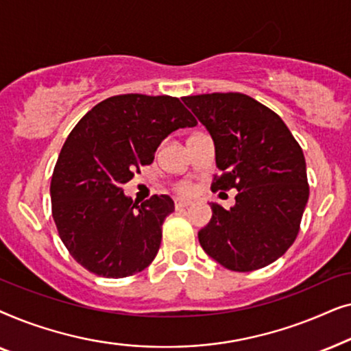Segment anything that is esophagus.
I'll use <instances>...</instances> for the list:
<instances>
[{
  "label": "esophagus",
  "mask_w": 351,
  "mask_h": 351,
  "mask_svg": "<svg viewBox=\"0 0 351 351\" xmlns=\"http://www.w3.org/2000/svg\"><path fill=\"white\" fill-rule=\"evenodd\" d=\"M190 204H191L190 201H186V199H176V201H174L176 209H184V208H189Z\"/></svg>",
  "instance_id": "obj_1"
}]
</instances>
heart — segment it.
Returning <instances> with one entry per match:
<instances>
[{
	"label": "heart",
	"instance_id": "b5f03b06",
	"mask_svg": "<svg viewBox=\"0 0 351 351\" xmlns=\"http://www.w3.org/2000/svg\"><path fill=\"white\" fill-rule=\"evenodd\" d=\"M176 191H177V193H179V195L190 196V195H193L195 186H193V184H191V182L184 180V182H179V184L176 185Z\"/></svg>",
	"mask_w": 351,
	"mask_h": 351
}]
</instances>
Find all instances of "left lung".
<instances>
[{"label":"left lung","instance_id":"1","mask_svg":"<svg viewBox=\"0 0 351 351\" xmlns=\"http://www.w3.org/2000/svg\"><path fill=\"white\" fill-rule=\"evenodd\" d=\"M215 145L210 190L237 189L227 210L210 204L213 219L199 230L201 247L232 271L270 265L295 241L310 186L302 147L285 121L239 93L182 97Z\"/></svg>","mask_w":351,"mask_h":351}]
</instances>
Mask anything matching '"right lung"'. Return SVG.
<instances>
[{
    "label": "right lung",
    "mask_w": 351,
    "mask_h": 351,
    "mask_svg": "<svg viewBox=\"0 0 351 351\" xmlns=\"http://www.w3.org/2000/svg\"><path fill=\"white\" fill-rule=\"evenodd\" d=\"M193 126V114L171 95H113L80 119L57 158L51 201L62 243L81 267L126 278L150 265L174 201L153 195L138 206L121 185L152 165L162 138Z\"/></svg>",
    "instance_id": "right-lung-1"
}]
</instances>
